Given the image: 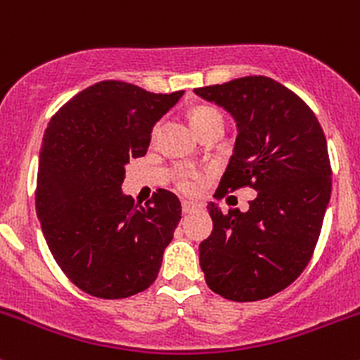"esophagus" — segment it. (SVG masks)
Listing matches in <instances>:
<instances>
[{"label": "esophagus", "instance_id": "1", "mask_svg": "<svg viewBox=\"0 0 360 360\" xmlns=\"http://www.w3.org/2000/svg\"><path fill=\"white\" fill-rule=\"evenodd\" d=\"M193 209H197V205H195V203L183 202V214H190Z\"/></svg>", "mask_w": 360, "mask_h": 360}]
</instances>
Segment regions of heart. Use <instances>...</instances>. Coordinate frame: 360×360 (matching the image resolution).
I'll return each instance as SVG.
<instances>
[{"label":"heart","mask_w":360,"mask_h":360,"mask_svg":"<svg viewBox=\"0 0 360 360\" xmlns=\"http://www.w3.org/2000/svg\"><path fill=\"white\" fill-rule=\"evenodd\" d=\"M212 112H219V111L214 110V108H209V106L197 108V110L191 112V123L200 122L202 118L212 115ZM177 188H179L183 193H195V190H197V179H195V176H183L179 179V183H177Z\"/></svg>","instance_id":"obj_1"}]
</instances>
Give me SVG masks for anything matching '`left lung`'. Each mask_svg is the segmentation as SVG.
Instances as JSON below:
<instances>
[{"label":"left lung","instance_id":"left-lung-1","mask_svg":"<svg viewBox=\"0 0 360 360\" xmlns=\"http://www.w3.org/2000/svg\"><path fill=\"white\" fill-rule=\"evenodd\" d=\"M237 122L238 136L214 197L249 186L248 212L210 202L212 233L200 244V266L214 292L257 301L281 292L311 259L331 198L328 143L314 111L266 76H244L195 89Z\"/></svg>","mask_w":360,"mask_h":360}]
</instances>
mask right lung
I'll return each mask as SVG.
<instances>
[{"instance_id": "add662e5", "label": "right lung", "mask_w": 360, "mask_h": 360, "mask_svg": "<svg viewBox=\"0 0 360 360\" xmlns=\"http://www.w3.org/2000/svg\"><path fill=\"white\" fill-rule=\"evenodd\" d=\"M183 94L106 79L76 94L46 127L36 214L53 259L90 296L122 300L157 278L181 202L157 190L143 207L122 183L125 163L146 155L153 125Z\"/></svg>"}]
</instances>
